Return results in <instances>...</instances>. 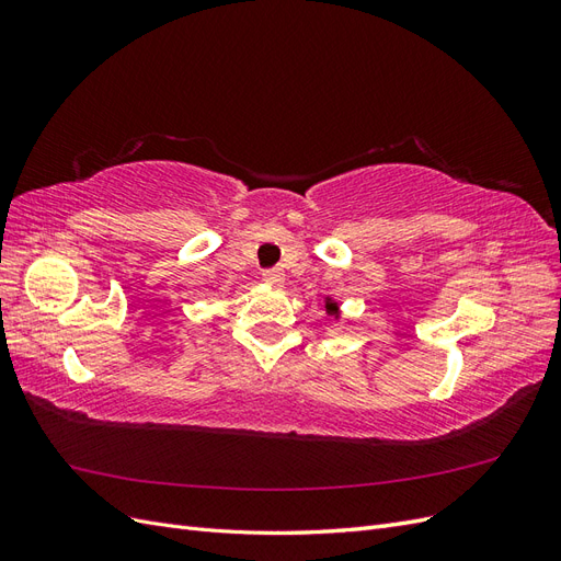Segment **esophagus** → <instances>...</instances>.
Wrapping results in <instances>:
<instances>
[{
  "mask_svg": "<svg viewBox=\"0 0 561 561\" xmlns=\"http://www.w3.org/2000/svg\"><path fill=\"white\" fill-rule=\"evenodd\" d=\"M262 278L268 283V285H283L285 283V274L280 268H266Z\"/></svg>",
  "mask_w": 561,
  "mask_h": 561,
  "instance_id": "1",
  "label": "esophagus"
}]
</instances>
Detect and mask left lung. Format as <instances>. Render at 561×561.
<instances>
[{
    "instance_id": "1",
    "label": "left lung",
    "mask_w": 561,
    "mask_h": 561,
    "mask_svg": "<svg viewBox=\"0 0 561 561\" xmlns=\"http://www.w3.org/2000/svg\"><path fill=\"white\" fill-rule=\"evenodd\" d=\"M325 311H328V316L339 318V304H336V301H332V299L328 297V299H325Z\"/></svg>"
}]
</instances>
